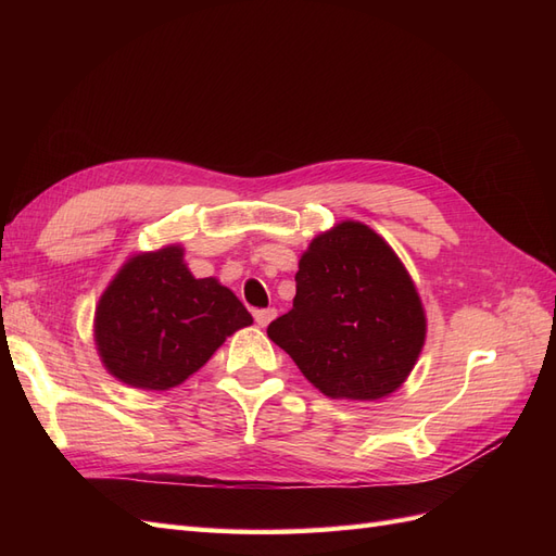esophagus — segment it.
<instances>
[{
	"label": "esophagus",
	"mask_w": 556,
	"mask_h": 556,
	"mask_svg": "<svg viewBox=\"0 0 556 556\" xmlns=\"http://www.w3.org/2000/svg\"><path fill=\"white\" fill-rule=\"evenodd\" d=\"M274 317H276V308H260V311H255V323L260 327H266Z\"/></svg>",
	"instance_id": "34e87169"
}]
</instances>
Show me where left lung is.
<instances>
[{
    "label": "left lung",
    "mask_w": 556,
    "mask_h": 556,
    "mask_svg": "<svg viewBox=\"0 0 556 556\" xmlns=\"http://www.w3.org/2000/svg\"><path fill=\"white\" fill-rule=\"evenodd\" d=\"M294 306L268 325L319 392L374 401L408 378L425 345L422 301L406 268L374 229L341 223L299 262Z\"/></svg>",
    "instance_id": "obj_1"
}]
</instances>
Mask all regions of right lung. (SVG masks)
<instances>
[{
    "instance_id": "right-lung-1",
    "label": "right lung",
    "mask_w": 556,
    "mask_h": 556,
    "mask_svg": "<svg viewBox=\"0 0 556 556\" xmlns=\"http://www.w3.org/2000/svg\"><path fill=\"white\" fill-rule=\"evenodd\" d=\"M252 325L231 290L194 278L172 245L131 257L99 299L97 350L109 371L139 390H169L204 366L227 336Z\"/></svg>"
}]
</instances>
